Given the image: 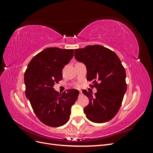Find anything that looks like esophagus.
Instances as JSON below:
<instances>
[{
  "mask_svg": "<svg viewBox=\"0 0 153 153\" xmlns=\"http://www.w3.org/2000/svg\"><path fill=\"white\" fill-rule=\"evenodd\" d=\"M79 94H80V96H81V95H82V92L81 91H79Z\"/></svg>",
  "mask_w": 153,
  "mask_h": 153,
  "instance_id": "obj_1",
  "label": "esophagus"
}]
</instances>
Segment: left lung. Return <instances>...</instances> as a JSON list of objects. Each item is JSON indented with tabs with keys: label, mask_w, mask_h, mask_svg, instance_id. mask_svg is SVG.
<instances>
[{
	"label": "left lung",
	"mask_w": 153,
	"mask_h": 153,
	"mask_svg": "<svg viewBox=\"0 0 153 153\" xmlns=\"http://www.w3.org/2000/svg\"><path fill=\"white\" fill-rule=\"evenodd\" d=\"M75 57L85 64L87 80L92 81L97 89L94 95L82 91L89 100L84 108L87 118L96 123L110 121L117 114L127 90L126 71L121 60L113 51L99 45L75 49Z\"/></svg>",
	"instance_id": "1"
}]
</instances>
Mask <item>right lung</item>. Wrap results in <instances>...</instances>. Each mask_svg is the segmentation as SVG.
I'll list each match as a JSON object with an SVG mask.
<instances>
[{
	"mask_svg": "<svg viewBox=\"0 0 153 153\" xmlns=\"http://www.w3.org/2000/svg\"><path fill=\"white\" fill-rule=\"evenodd\" d=\"M73 54V49L45 48L31 59L25 72V96L37 117L47 126L65 124L77 100L78 90L69 89L59 94L53 88L62 79V69Z\"/></svg>",
	"mask_w": 153,
	"mask_h": 153,
	"instance_id": "1",
	"label": "right lung"
}]
</instances>
